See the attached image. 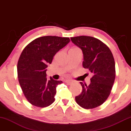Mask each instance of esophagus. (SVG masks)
Returning a JSON list of instances; mask_svg holds the SVG:
<instances>
[{
  "instance_id": "34e87169",
  "label": "esophagus",
  "mask_w": 131,
  "mask_h": 131,
  "mask_svg": "<svg viewBox=\"0 0 131 131\" xmlns=\"http://www.w3.org/2000/svg\"><path fill=\"white\" fill-rule=\"evenodd\" d=\"M65 82L67 83V84H71V83H73L74 82V81L72 80H66Z\"/></svg>"
}]
</instances>
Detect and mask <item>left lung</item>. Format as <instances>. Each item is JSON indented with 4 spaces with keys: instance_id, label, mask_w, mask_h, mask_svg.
<instances>
[{
    "instance_id": "obj_1",
    "label": "left lung",
    "mask_w": 131,
    "mask_h": 131,
    "mask_svg": "<svg viewBox=\"0 0 131 131\" xmlns=\"http://www.w3.org/2000/svg\"><path fill=\"white\" fill-rule=\"evenodd\" d=\"M70 39L82 51L83 67L93 74L89 86L80 82L83 90L75 96V101L84 109L99 106L109 97L114 83L115 63L112 53L106 45L94 37L79 36Z\"/></svg>"
}]
</instances>
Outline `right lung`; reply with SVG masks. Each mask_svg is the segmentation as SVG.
<instances>
[{
  "label": "right lung",
  "mask_w": 131,
  "mask_h": 131,
  "mask_svg": "<svg viewBox=\"0 0 131 131\" xmlns=\"http://www.w3.org/2000/svg\"><path fill=\"white\" fill-rule=\"evenodd\" d=\"M70 41L67 37L44 36L34 39L22 52L17 66L19 82L32 105L45 107L54 102L57 87L62 81L51 77L47 80V67L56 53Z\"/></svg>",
  "instance_id": "right-lung-1"
}]
</instances>
